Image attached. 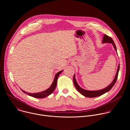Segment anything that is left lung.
Wrapping results in <instances>:
<instances>
[{
    "mask_svg": "<svg viewBox=\"0 0 130 130\" xmlns=\"http://www.w3.org/2000/svg\"><path fill=\"white\" fill-rule=\"evenodd\" d=\"M102 43H112L115 49V50L117 51V49H116V45L113 40V39L110 38V37L108 36V35H107L106 34H104L103 38V41H102ZM119 64L118 65V69H117V71L116 72V75L115 76V77L113 80V81L109 85H108L107 87H106V88L101 89V90H96V91H89V90H85L83 88H82L81 87H80L79 85L78 84L76 79H75V76L74 75L73 76V83H74V85H75V87L76 88V89H77V90L80 92V94H81L82 95L84 96L85 97H89V98H94V97H98L104 94H105V92L108 91L110 89H111V88H112V87L114 85V84H115L117 78H118V72H119Z\"/></svg>",
    "mask_w": 130,
    "mask_h": 130,
    "instance_id": "1",
    "label": "left lung"
}]
</instances>
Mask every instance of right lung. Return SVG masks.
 Masks as SVG:
<instances>
[{
  "label": "right lung",
  "instance_id": "add662e5",
  "mask_svg": "<svg viewBox=\"0 0 130 130\" xmlns=\"http://www.w3.org/2000/svg\"><path fill=\"white\" fill-rule=\"evenodd\" d=\"M63 71V70L60 71L59 72H58L56 75L55 76V78L54 79V81L52 84V85H51V86L47 89V90L40 92H38V93H34V94H31V93H28V92H27L23 90H22L23 91V92H24V93L28 95L29 96H30L31 97H34V98H43L45 97H46L47 96H48L49 95H50L51 94H52V92H53V91L54 90L55 87H56L57 86V80L58 79V77L60 75V74H61V73Z\"/></svg>",
  "mask_w": 130,
  "mask_h": 130
}]
</instances>
